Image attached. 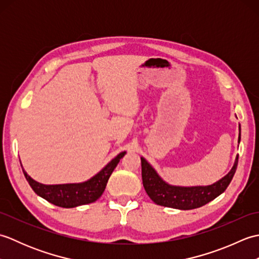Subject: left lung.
<instances>
[{"instance_id":"left-lung-1","label":"left lung","mask_w":259,"mask_h":259,"mask_svg":"<svg viewBox=\"0 0 259 259\" xmlns=\"http://www.w3.org/2000/svg\"><path fill=\"white\" fill-rule=\"evenodd\" d=\"M240 142V124L238 144ZM238 164V155L229 172L224 176L216 183L208 186H175L164 181L156 171L151 164L144 157H141V176L147 195L157 205L180 209V210H190L199 208L213 200L227 189L232 181Z\"/></svg>"}]
</instances>
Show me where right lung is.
Segmentation results:
<instances>
[{
    "label": "right lung",
    "instance_id": "right-lung-1",
    "mask_svg": "<svg viewBox=\"0 0 259 259\" xmlns=\"http://www.w3.org/2000/svg\"><path fill=\"white\" fill-rule=\"evenodd\" d=\"M125 153V151L120 152L111 161L108 162L100 171L96 174L90 179L82 181V183L45 185L37 183L36 180L30 177L23 169V167H22V170H23V174L27 183H29L31 188L34 190L37 196L42 197L43 199H46L47 201L59 207L74 208L82 205H88V203L96 201L101 197L104 189H106L110 176H111L114 168L117 167L120 159Z\"/></svg>",
    "mask_w": 259,
    "mask_h": 259
}]
</instances>
